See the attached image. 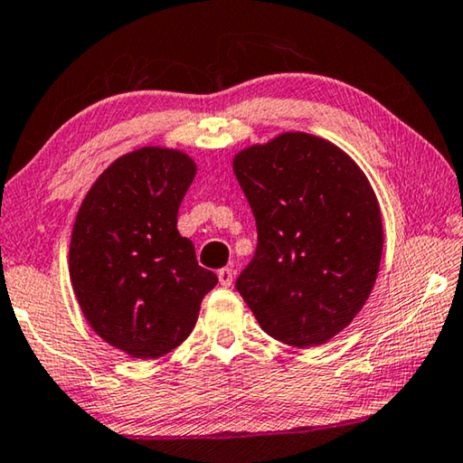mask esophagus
<instances>
[{"label": "esophagus", "instance_id": "esophagus-1", "mask_svg": "<svg viewBox=\"0 0 463 463\" xmlns=\"http://www.w3.org/2000/svg\"><path fill=\"white\" fill-rule=\"evenodd\" d=\"M217 277H219V282H222L223 287H230L233 282V270L230 269V266H225V269L217 272Z\"/></svg>", "mask_w": 463, "mask_h": 463}]
</instances>
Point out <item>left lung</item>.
I'll list each match as a JSON object with an SVG mask.
<instances>
[{
  "label": "left lung",
  "mask_w": 463,
  "mask_h": 463,
  "mask_svg": "<svg viewBox=\"0 0 463 463\" xmlns=\"http://www.w3.org/2000/svg\"><path fill=\"white\" fill-rule=\"evenodd\" d=\"M233 170L258 232L238 293L270 337L326 344L358 315L378 274L383 217L368 178L337 146L303 132L241 150Z\"/></svg>",
  "instance_id": "8db88e82"
}]
</instances>
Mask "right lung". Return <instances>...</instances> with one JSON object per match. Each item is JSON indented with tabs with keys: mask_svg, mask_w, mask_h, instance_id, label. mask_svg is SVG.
Masks as SVG:
<instances>
[{
	"mask_svg": "<svg viewBox=\"0 0 463 463\" xmlns=\"http://www.w3.org/2000/svg\"><path fill=\"white\" fill-rule=\"evenodd\" d=\"M194 173L178 150H134L97 178L77 213L72 290L97 335L132 358H160L181 345L217 285L176 230Z\"/></svg>",
	"mask_w": 463,
	"mask_h": 463,
	"instance_id": "add662e5",
	"label": "right lung"
}]
</instances>
